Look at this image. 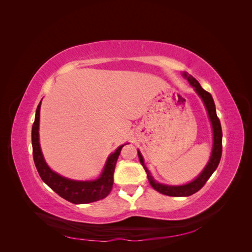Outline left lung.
<instances>
[{
	"label": "left lung",
	"mask_w": 252,
	"mask_h": 252,
	"mask_svg": "<svg viewBox=\"0 0 252 252\" xmlns=\"http://www.w3.org/2000/svg\"><path fill=\"white\" fill-rule=\"evenodd\" d=\"M183 77L190 83V85L194 87L197 94H199L203 100L206 106V109L208 111V116L211 121V125L213 129V148H212L209 162L207 166L205 167L203 172L191 183H188V184L182 185V186H167L156 182L154 178L150 175V172L146 168V166H145L141 152L138 151L140 162L144 167L145 171L147 173V178L150 185L154 187V189L157 190L158 192L165 195H169V196H189L199 191V190L206 184V182H207L208 179L211 177V174L218 168L219 163L220 161V157H222V135H223L222 127H220V120L217 116L216 105H215V102H213V98L209 93H207V91L204 90L201 87L200 83L197 82L191 74L184 72L183 73Z\"/></svg>",
	"instance_id": "left-lung-1"
}]
</instances>
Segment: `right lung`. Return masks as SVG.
Masks as SVG:
<instances>
[{"mask_svg": "<svg viewBox=\"0 0 252 252\" xmlns=\"http://www.w3.org/2000/svg\"><path fill=\"white\" fill-rule=\"evenodd\" d=\"M40 108L41 102L35 111V119L32 131V141L33 161L36 170L39 172L43 182L46 183L53 191L57 192L61 197H63L66 201L73 204L93 203L107 196L112 189L114 168H116L118 158L124 145H122L112 155H110L107 162H106L105 168L101 174V177L97 180L90 182H79L61 177V175L53 172L49 168L46 162L44 161L42 155L39 143Z\"/></svg>", "mask_w": 252, "mask_h": 252, "instance_id": "right-lung-1", "label": "right lung"}]
</instances>
